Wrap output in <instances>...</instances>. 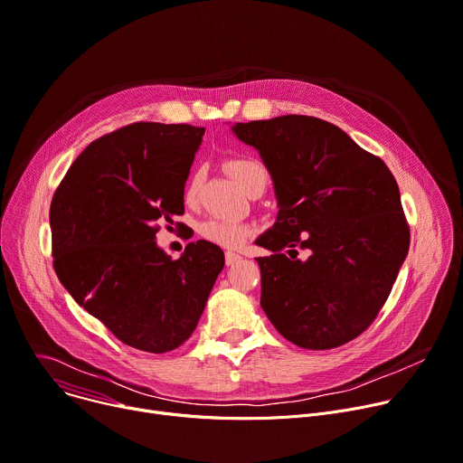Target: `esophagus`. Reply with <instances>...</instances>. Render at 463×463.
Instances as JSON below:
<instances>
[{
    "label": "esophagus",
    "instance_id": "esophagus-1",
    "mask_svg": "<svg viewBox=\"0 0 463 463\" xmlns=\"http://www.w3.org/2000/svg\"><path fill=\"white\" fill-rule=\"evenodd\" d=\"M241 260H242V258H241L239 254H235V252H226V265H228V267L239 263Z\"/></svg>",
    "mask_w": 463,
    "mask_h": 463
}]
</instances>
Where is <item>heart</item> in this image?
<instances>
[{"label":"heart","mask_w":463,"mask_h":463,"mask_svg":"<svg viewBox=\"0 0 463 463\" xmlns=\"http://www.w3.org/2000/svg\"><path fill=\"white\" fill-rule=\"evenodd\" d=\"M226 170L233 180L248 193L256 185H265L269 182V172L265 165L252 157V156H235L226 161ZM203 180V172L194 170L189 177L187 187H185V202L193 203L198 198V191ZM200 233L215 244L226 246V248H237L241 246L248 237L252 235V226L246 224L242 221H233V219H222V217H213L205 221L200 226Z\"/></svg>","instance_id":"b5f03b06"}]
</instances>
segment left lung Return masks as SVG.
<instances>
[{
  "label": "left lung",
  "instance_id": "obj_1",
  "mask_svg": "<svg viewBox=\"0 0 463 463\" xmlns=\"http://www.w3.org/2000/svg\"><path fill=\"white\" fill-rule=\"evenodd\" d=\"M232 129L260 152L279 207L274 226L256 241L274 252L256 258L269 321L309 350L358 337L385 304L410 248L393 174L315 117L237 122ZM298 250L308 258L300 260Z\"/></svg>",
  "mask_w": 463,
  "mask_h": 463
}]
</instances>
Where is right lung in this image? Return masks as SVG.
Instances as JSON below:
<instances>
[{"label": "right lung", "mask_w": 463, "mask_h": 463, "mask_svg": "<svg viewBox=\"0 0 463 463\" xmlns=\"http://www.w3.org/2000/svg\"><path fill=\"white\" fill-rule=\"evenodd\" d=\"M203 131L135 122L103 135L68 168L52 200L59 281L117 339L145 352L163 354L191 337L224 269L213 242H189L177 260L156 242L159 224L184 215Z\"/></svg>", "instance_id": "right-lung-1"}]
</instances>
